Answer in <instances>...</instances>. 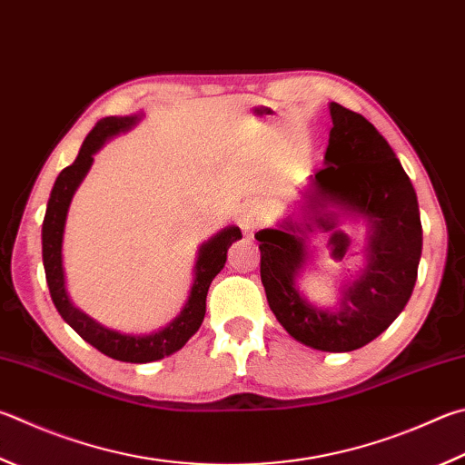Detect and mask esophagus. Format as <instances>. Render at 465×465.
<instances>
[{
    "instance_id": "esophagus-1",
    "label": "esophagus",
    "mask_w": 465,
    "mask_h": 465,
    "mask_svg": "<svg viewBox=\"0 0 465 465\" xmlns=\"http://www.w3.org/2000/svg\"><path fill=\"white\" fill-rule=\"evenodd\" d=\"M262 217H264V209H262L260 203H246L242 209H240V227L243 232H254L256 227L262 223Z\"/></svg>"
}]
</instances>
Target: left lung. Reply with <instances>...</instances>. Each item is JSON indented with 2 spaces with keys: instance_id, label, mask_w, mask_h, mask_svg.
<instances>
[{
  "instance_id": "left-lung-1",
  "label": "left lung",
  "mask_w": 465,
  "mask_h": 465,
  "mask_svg": "<svg viewBox=\"0 0 465 465\" xmlns=\"http://www.w3.org/2000/svg\"><path fill=\"white\" fill-rule=\"evenodd\" d=\"M325 166L311 176L301 215L256 233L260 276L270 311L294 340L321 351L364 348L391 327L415 289L423 250L417 193L384 140L364 115L331 101ZM335 204L369 227L367 264L341 287L335 310L317 308L296 286L310 261L308 233L322 203Z\"/></svg>"
}]
</instances>
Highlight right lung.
I'll return each mask as SVG.
<instances>
[{"mask_svg": "<svg viewBox=\"0 0 465 465\" xmlns=\"http://www.w3.org/2000/svg\"><path fill=\"white\" fill-rule=\"evenodd\" d=\"M140 120L142 114H134L104 117V120L97 122L95 128L89 132V136L83 142L79 156L74 158V163L71 166H66L64 171L56 176L54 187L50 191L45 223H42V262H45L48 291L56 311L61 313L66 323L83 337V340L93 345V348L105 353L109 358L130 361V364H148V361H156L171 356V353L179 351L183 345L197 333V329L203 323L205 317L209 284L225 266L227 248H230L235 240L242 238L240 227L230 225L223 227L222 232H217L213 238L207 240L205 243H201L195 270H193L195 278H193L189 299L184 302L181 313L166 327L158 329V331L144 335L115 331V329H109L97 323L95 319L83 313L79 307L73 305L69 292H66L63 268V235L74 191L79 189L83 179L87 176L93 164V156L104 148L105 142L117 136V134L132 130Z\"/></svg>", "mask_w": 465, "mask_h": 465, "instance_id": "1", "label": "right lung"}]
</instances>
